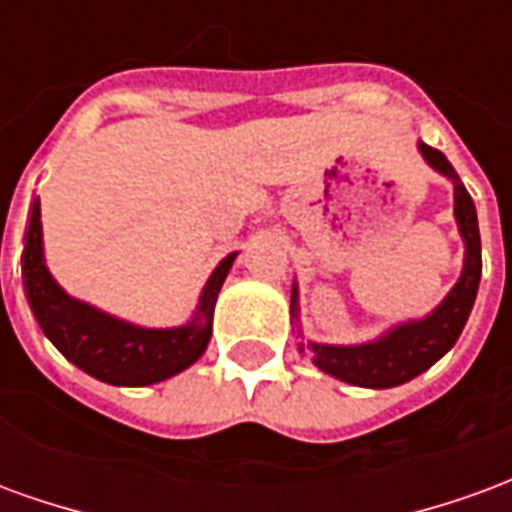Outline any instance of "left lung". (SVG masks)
<instances>
[{"label":"left lung","mask_w":512,"mask_h":512,"mask_svg":"<svg viewBox=\"0 0 512 512\" xmlns=\"http://www.w3.org/2000/svg\"><path fill=\"white\" fill-rule=\"evenodd\" d=\"M422 156L428 158L433 169L455 180V219L466 241V263L463 274L452 293L444 299L439 310L428 315L425 321L403 323L381 337L378 343L354 345V348H337V345H301L304 354L315 359L323 373L340 378L345 384L367 386V389H389V386L406 384L428 367L439 362L441 356L458 343L463 326L469 321V312L477 299L480 274H483V255H480V230H477V211L455 175L452 164L441 150L419 142ZM293 312H296V288H293Z\"/></svg>","instance_id":"obj_1"}]
</instances>
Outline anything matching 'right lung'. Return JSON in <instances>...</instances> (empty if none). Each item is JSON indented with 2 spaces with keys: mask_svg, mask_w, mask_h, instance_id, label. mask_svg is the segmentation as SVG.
I'll return each mask as SVG.
<instances>
[{
  "mask_svg": "<svg viewBox=\"0 0 512 512\" xmlns=\"http://www.w3.org/2000/svg\"><path fill=\"white\" fill-rule=\"evenodd\" d=\"M235 255L224 257L202 290L200 310L180 329H136L82 301L65 296L51 279L40 252V202L35 200L24 235L21 277L40 329L68 362L98 381L115 386H147L194 365L211 340V318Z\"/></svg>",
  "mask_w": 512,
  "mask_h": 512,
  "instance_id": "obj_1",
  "label": "right lung"
}]
</instances>
